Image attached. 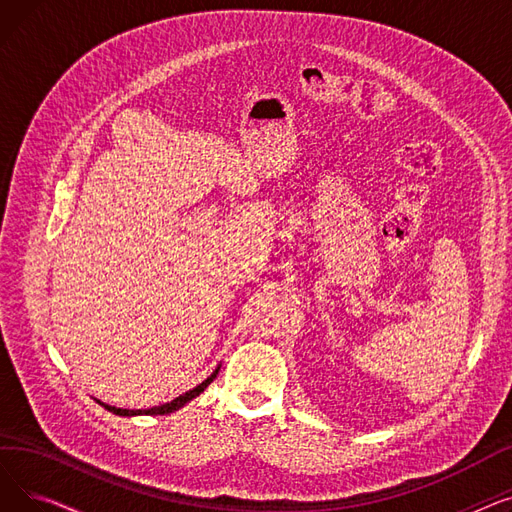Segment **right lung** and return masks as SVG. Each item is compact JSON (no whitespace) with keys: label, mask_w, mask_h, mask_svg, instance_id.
<instances>
[{"label":"right lung","mask_w":512,"mask_h":512,"mask_svg":"<svg viewBox=\"0 0 512 512\" xmlns=\"http://www.w3.org/2000/svg\"><path fill=\"white\" fill-rule=\"evenodd\" d=\"M218 371H220V365L215 367V371L209 375L207 380H203L199 386H195L193 390H188V392H184V394H180V396H176L174 400H170V402H166V405H159V407H151V409H118V407H110V405H105V402H99L101 407H105L107 411L110 413H114V415H120V417H134V415H170V413H174V411H178V409H182L186 402H191L193 398H197L213 380H215V375H218Z\"/></svg>","instance_id":"obj_1"}]
</instances>
